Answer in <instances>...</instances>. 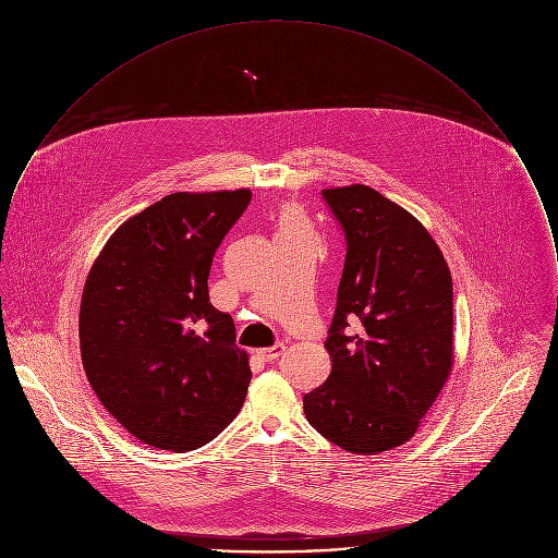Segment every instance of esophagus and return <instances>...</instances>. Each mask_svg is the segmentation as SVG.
<instances>
[{
    "label": "esophagus",
    "mask_w": 558,
    "mask_h": 558,
    "mask_svg": "<svg viewBox=\"0 0 558 558\" xmlns=\"http://www.w3.org/2000/svg\"><path fill=\"white\" fill-rule=\"evenodd\" d=\"M286 350V345L283 343H275V345H270V348H262V350H257V356L262 359V361H275L277 356H281V352Z\"/></svg>",
    "instance_id": "1"
}]
</instances>
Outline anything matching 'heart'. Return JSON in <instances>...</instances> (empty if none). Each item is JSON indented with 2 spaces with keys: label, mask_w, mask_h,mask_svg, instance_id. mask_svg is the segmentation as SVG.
<instances>
[{
  "label": "heart",
  "mask_w": 558,
  "mask_h": 558,
  "mask_svg": "<svg viewBox=\"0 0 558 558\" xmlns=\"http://www.w3.org/2000/svg\"><path fill=\"white\" fill-rule=\"evenodd\" d=\"M314 239L303 213L294 206H286L277 217V240Z\"/></svg>",
  "instance_id": "b5f03b06"
}]
</instances>
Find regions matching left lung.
I'll use <instances>...</instances> for the list:
<instances>
[{
  "label": "left lung",
  "mask_w": 558,
  "mask_h": 558,
  "mask_svg": "<svg viewBox=\"0 0 558 558\" xmlns=\"http://www.w3.org/2000/svg\"><path fill=\"white\" fill-rule=\"evenodd\" d=\"M322 199L345 262L324 341L332 369L303 405L326 440L374 456L412 438L451 372V272L427 230L378 191L352 184Z\"/></svg>",
  "instance_id": "8db88e82"
}]
</instances>
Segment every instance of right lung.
<instances>
[{
  "label": "right lung",
  "instance_id": "right-lung-1",
  "mask_svg": "<svg viewBox=\"0 0 558 558\" xmlns=\"http://www.w3.org/2000/svg\"><path fill=\"white\" fill-rule=\"evenodd\" d=\"M251 191L173 193L116 230L81 299L94 393L135 438L193 451L236 416L251 369L234 319L213 307V257Z\"/></svg>",
  "mask_w": 558,
  "mask_h": 558
}]
</instances>
